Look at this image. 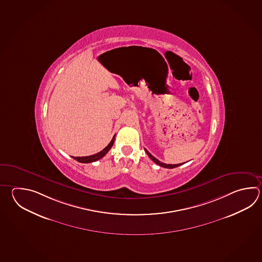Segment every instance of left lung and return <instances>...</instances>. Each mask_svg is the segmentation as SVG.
Listing matches in <instances>:
<instances>
[{"mask_svg": "<svg viewBox=\"0 0 262 262\" xmlns=\"http://www.w3.org/2000/svg\"><path fill=\"white\" fill-rule=\"evenodd\" d=\"M145 150V152H146V154L148 155L150 159L153 160L154 162H155L156 164H158V165L161 166V167H163V168H168V169H172V168H176V167H178V166L182 165L183 163H180V164H166V163H163V162H160V160H157L155 157H153V156L150 154L149 152L147 151L146 149Z\"/></svg>", "mask_w": 262, "mask_h": 262, "instance_id": "1", "label": "left lung"}]
</instances>
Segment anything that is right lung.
<instances>
[{"mask_svg":"<svg viewBox=\"0 0 262 262\" xmlns=\"http://www.w3.org/2000/svg\"><path fill=\"white\" fill-rule=\"evenodd\" d=\"M115 136H116V135H115ZM115 136L113 137L112 141L109 143V144L107 145L106 147L103 148L102 151H100L99 153L94 154V155L86 156V157H73V158H74L75 160L81 162V163H90V162H93V161H96V160L102 159V157H104L107 152L111 149V147H112L113 144H114V142H115Z\"/></svg>","mask_w":262,"mask_h":262,"instance_id":"add662e5","label":"right lung"}]
</instances>
